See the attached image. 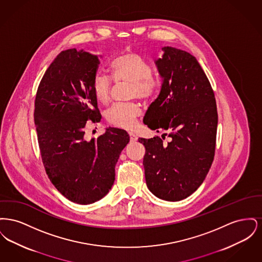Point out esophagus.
I'll return each instance as SVG.
<instances>
[{
	"label": "esophagus",
	"mask_w": 262,
	"mask_h": 262,
	"mask_svg": "<svg viewBox=\"0 0 262 262\" xmlns=\"http://www.w3.org/2000/svg\"><path fill=\"white\" fill-rule=\"evenodd\" d=\"M128 135H129V140H130V142H136V141H137V137H136V135H135V134L129 133Z\"/></svg>",
	"instance_id": "34e87169"
}]
</instances>
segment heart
<instances>
[{
  "instance_id": "b5f03b06",
  "label": "heart",
  "mask_w": 262,
  "mask_h": 262,
  "mask_svg": "<svg viewBox=\"0 0 262 262\" xmlns=\"http://www.w3.org/2000/svg\"><path fill=\"white\" fill-rule=\"evenodd\" d=\"M111 71L117 83H130L129 95L132 98L149 99L157 88V80L151 75L149 63L135 51H126L118 56L111 63ZM91 89L96 100L106 105L111 98L112 80L108 75L97 73L92 78ZM140 114L141 110L137 103H119L107 112L106 120L109 125L115 127L132 129L136 126Z\"/></svg>"
}]
</instances>
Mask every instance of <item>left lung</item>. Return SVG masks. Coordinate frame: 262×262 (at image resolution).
I'll use <instances>...</instances> for the list:
<instances>
[{"mask_svg": "<svg viewBox=\"0 0 262 262\" xmlns=\"http://www.w3.org/2000/svg\"><path fill=\"white\" fill-rule=\"evenodd\" d=\"M155 61L162 85L143 123L162 137L138 138L145 147L146 185L157 198L185 200L203 183L211 167L218 124L211 84L200 62L186 51L164 47ZM170 137L163 142L164 136Z\"/></svg>", "mask_w": 262, "mask_h": 262, "instance_id": "obj_1", "label": "left lung"}]
</instances>
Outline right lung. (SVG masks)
Segmentation results:
<instances>
[{"instance_id": "1", "label": "right lung", "mask_w": 262, "mask_h": 262, "mask_svg": "<svg viewBox=\"0 0 262 262\" xmlns=\"http://www.w3.org/2000/svg\"><path fill=\"white\" fill-rule=\"evenodd\" d=\"M98 56L83 50L62 51L38 86L34 123L42 162L51 183L78 204L104 198L115 181V166L129 141L127 133L109 127L91 140L84 138L88 121L101 114L91 83Z\"/></svg>"}]
</instances>
